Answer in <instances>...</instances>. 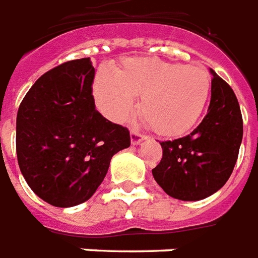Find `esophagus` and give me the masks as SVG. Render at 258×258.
<instances>
[{"instance_id":"34e87169","label":"esophagus","mask_w":258,"mask_h":258,"mask_svg":"<svg viewBox=\"0 0 258 258\" xmlns=\"http://www.w3.org/2000/svg\"><path fill=\"white\" fill-rule=\"evenodd\" d=\"M145 139H146L145 136L140 135V133H137V132H131L132 145H139V144H141V142L144 141Z\"/></svg>"}]
</instances>
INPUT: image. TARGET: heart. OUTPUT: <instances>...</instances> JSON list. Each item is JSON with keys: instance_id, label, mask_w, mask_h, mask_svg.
<instances>
[{"instance_id": "heart-1", "label": "heart", "mask_w": 258, "mask_h": 258, "mask_svg": "<svg viewBox=\"0 0 258 258\" xmlns=\"http://www.w3.org/2000/svg\"><path fill=\"white\" fill-rule=\"evenodd\" d=\"M212 80L203 67L158 58L123 59L116 74H97L93 94L106 118L122 122L141 96V119L161 136H178L195 126L211 96Z\"/></svg>"}]
</instances>
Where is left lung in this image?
Returning a JSON list of instances; mask_svg holds the SVG:
<instances>
[{"mask_svg": "<svg viewBox=\"0 0 258 258\" xmlns=\"http://www.w3.org/2000/svg\"><path fill=\"white\" fill-rule=\"evenodd\" d=\"M208 114L190 135L160 142L162 158L152 169L166 195L199 201L229 180L242 141V116L233 89L213 69Z\"/></svg>", "mask_w": 258, "mask_h": 258, "instance_id": "8db88e82", "label": "left lung"}]
</instances>
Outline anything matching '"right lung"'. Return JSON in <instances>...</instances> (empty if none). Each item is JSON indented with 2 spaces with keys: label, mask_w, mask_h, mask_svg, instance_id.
<instances>
[{
  "label": "right lung",
  "mask_w": 258,
  "mask_h": 258,
  "mask_svg": "<svg viewBox=\"0 0 258 258\" xmlns=\"http://www.w3.org/2000/svg\"><path fill=\"white\" fill-rule=\"evenodd\" d=\"M90 58L42 74L17 113L16 149L24 178L40 199L71 208L94 195L117 152L131 146L126 127L96 110Z\"/></svg>",
  "instance_id": "obj_1"
}]
</instances>
